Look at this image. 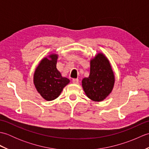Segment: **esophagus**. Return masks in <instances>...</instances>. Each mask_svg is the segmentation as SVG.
<instances>
[{
  "instance_id": "obj_1",
  "label": "esophagus",
  "mask_w": 149,
  "mask_h": 149,
  "mask_svg": "<svg viewBox=\"0 0 149 149\" xmlns=\"http://www.w3.org/2000/svg\"><path fill=\"white\" fill-rule=\"evenodd\" d=\"M72 82L74 84H78L79 83V79H73Z\"/></svg>"
}]
</instances>
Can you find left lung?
<instances>
[{
  "mask_svg": "<svg viewBox=\"0 0 149 149\" xmlns=\"http://www.w3.org/2000/svg\"><path fill=\"white\" fill-rule=\"evenodd\" d=\"M115 77L109 59L99 52L90 59V72L82 80L85 94L91 100L101 102L111 93Z\"/></svg>",
  "mask_w": 149,
  "mask_h": 149,
  "instance_id": "left-lung-1",
  "label": "left lung"
}]
</instances>
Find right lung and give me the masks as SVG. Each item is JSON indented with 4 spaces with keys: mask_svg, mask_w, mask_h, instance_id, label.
I'll list each match as a JSON object with an SVG mask.
<instances>
[{
    "mask_svg": "<svg viewBox=\"0 0 149 149\" xmlns=\"http://www.w3.org/2000/svg\"><path fill=\"white\" fill-rule=\"evenodd\" d=\"M58 54H50L41 60L35 69L33 83L38 92L47 101L57 99L66 85L68 78L63 77L56 68Z\"/></svg>",
    "mask_w": 149,
    "mask_h": 149,
    "instance_id": "add662e5",
    "label": "right lung"
}]
</instances>
